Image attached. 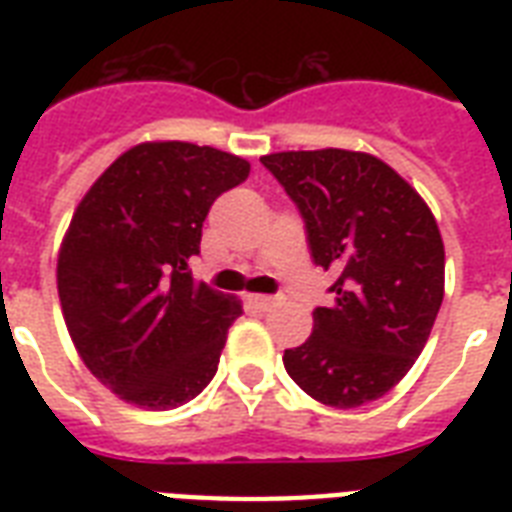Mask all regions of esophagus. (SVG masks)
Wrapping results in <instances>:
<instances>
[{
  "label": "esophagus",
  "mask_w": 512,
  "mask_h": 512,
  "mask_svg": "<svg viewBox=\"0 0 512 512\" xmlns=\"http://www.w3.org/2000/svg\"><path fill=\"white\" fill-rule=\"evenodd\" d=\"M249 303L255 305V308H260V311H271V308H276V305L281 303V297H273V295H252V297H249Z\"/></svg>",
  "instance_id": "esophagus-1"
}]
</instances>
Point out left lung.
<instances>
[{
	"instance_id": "8db88e82",
	"label": "left lung",
	"mask_w": 512,
	"mask_h": 512,
	"mask_svg": "<svg viewBox=\"0 0 512 512\" xmlns=\"http://www.w3.org/2000/svg\"><path fill=\"white\" fill-rule=\"evenodd\" d=\"M295 201L313 263L335 273L313 335L284 369L337 409L385 396L420 356L444 300V241L420 193L358 151H284L260 159Z\"/></svg>"
}]
</instances>
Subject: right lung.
I'll use <instances>...</instances> for the list:
<instances>
[{
  "instance_id": "add662e5",
  "label": "right lung",
  "mask_w": 512,
  "mask_h": 512,
  "mask_svg": "<svg viewBox=\"0 0 512 512\" xmlns=\"http://www.w3.org/2000/svg\"><path fill=\"white\" fill-rule=\"evenodd\" d=\"M249 162L193 143H140L95 180L58 257L68 335L106 388L151 412L215 377L241 305L191 273L201 225Z\"/></svg>"
}]
</instances>
